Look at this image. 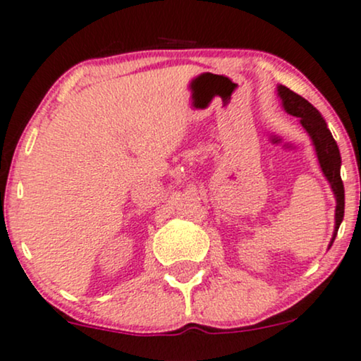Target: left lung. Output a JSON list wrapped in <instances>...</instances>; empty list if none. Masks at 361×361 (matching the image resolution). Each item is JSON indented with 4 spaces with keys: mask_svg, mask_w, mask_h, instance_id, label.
I'll use <instances>...</instances> for the list:
<instances>
[{
    "mask_svg": "<svg viewBox=\"0 0 361 361\" xmlns=\"http://www.w3.org/2000/svg\"><path fill=\"white\" fill-rule=\"evenodd\" d=\"M277 95L281 97L282 107H284L286 112H289L290 116L299 117L302 128H305L307 134H310V137L312 139V145H314L316 154H318L321 171L326 176L329 185H331L334 198H336L334 232L331 242H329V247H331L333 240L336 238L338 228H340V225L343 222V215H345V188H343V181L340 175V149H338L336 141H334L331 136V131H329L326 123H324V119L321 117L314 106H311L305 97L293 92V90L284 85L277 87Z\"/></svg>",
    "mask_w": 361,
    "mask_h": 361,
    "instance_id": "8db88e82",
    "label": "left lung"
}]
</instances>
